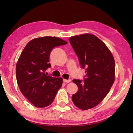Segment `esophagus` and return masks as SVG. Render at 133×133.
Instances as JSON below:
<instances>
[{"instance_id": "34e87169", "label": "esophagus", "mask_w": 133, "mask_h": 133, "mask_svg": "<svg viewBox=\"0 0 133 133\" xmlns=\"http://www.w3.org/2000/svg\"><path fill=\"white\" fill-rule=\"evenodd\" d=\"M71 81L70 79H63V82L64 83H69Z\"/></svg>"}]
</instances>
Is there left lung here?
I'll return each instance as SVG.
<instances>
[{
  "mask_svg": "<svg viewBox=\"0 0 133 133\" xmlns=\"http://www.w3.org/2000/svg\"><path fill=\"white\" fill-rule=\"evenodd\" d=\"M69 41L86 73L83 81L73 80L78 91L72 95V101L80 109L93 108L106 97L114 83V57L106 44L94 35H75Z\"/></svg>",
  "mask_w": 133,
  "mask_h": 133,
  "instance_id": "8db88e82",
  "label": "left lung"
}]
</instances>
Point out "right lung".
I'll list each match as a JSON object with an SVG mask.
<instances>
[{
    "instance_id": "1",
    "label": "right lung",
    "mask_w": 133,
    "mask_h": 133,
    "mask_svg": "<svg viewBox=\"0 0 133 133\" xmlns=\"http://www.w3.org/2000/svg\"><path fill=\"white\" fill-rule=\"evenodd\" d=\"M67 42L51 36L30 41L21 53L16 66L17 83L21 92L34 106L46 107L52 103L63 83L62 78H54L44 72L51 67V50Z\"/></svg>"
}]
</instances>
